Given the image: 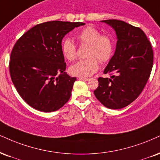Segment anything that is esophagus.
<instances>
[{
  "instance_id": "esophagus-1",
  "label": "esophagus",
  "mask_w": 160,
  "mask_h": 160,
  "mask_svg": "<svg viewBox=\"0 0 160 160\" xmlns=\"http://www.w3.org/2000/svg\"><path fill=\"white\" fill-rule=\"evenodd\" d=\"M90 78H83V77H80L79 78V80H83V81H85V82H88V81H89Z\"/></svg>"
}]
</instances>
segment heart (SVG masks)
I'll use <instances>...</instances> for the list:
<instances>
[{"label": "heart", "mask_w": 160, "mask_h": 160, "mask_svg": "<svg viewBox=\"0 0 160 160\" xmlns=\"http://www.w3.org/2000/svg\"><path fill=\"white\" fill-rule=\"evenodd\" d=\"M76 38L81 45H88L87 57L88 58L78 61L70 68L72 76L88 77L95 73L98 69V61L101 63L108 62L113 54L114 41L111 35H102V32L92 26H88L77 33ZM63 56L68 61L76 58L77 47L74 41L65 38L62 43Z\"/></svg>", "instance_id": "b5f03b06"}]
</instances>
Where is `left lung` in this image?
Instances as JSON below:
<instances>
[{"mask_svg": "<svg viewBox=\"0 0 160 160\" xmlns=\"http://www.w3.org/2000/svg\"><path fill=\"white\" fill-rule=\"evenodd\" d=\"M115 30L117 43L114 55L104 69L110 78H98L96 97L110 109H121L140 95L153 68V52L145 32L119 20L102 21Z\"/></svg>", "mask_w": 160, "mask_h": 160, "instance_id": "8db88e82", "label": "left lung"}]
</instances>
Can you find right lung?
Segmentation results:
<instances>
[{
	"mask_svg": "<svg viewBox=\"0 0 160 160\" xmlns=\"http://www.w3.org/2000/svg\"><path fill=\"white\" fill-rule=\"evenodd\" d=\"M82 22L53 21L35 25L16 41L9 72L21 97L35 109L53 112L70 99L76 77L64 72L62 51L64 35ZM60 73L57 77L56 75Z\"/></svg>",
	"mask_w": 160,
	"mask_h": 160,
	"instance_id": "obj_1",
	"label": "right lung"
}]
</instances>
